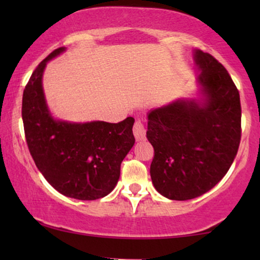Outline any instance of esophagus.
Here are the masks:
<instances>
[{
	"mask_svg": "<svg viewBox=\"0 0 260 260\" xmlns=\"http://www.w3.org/2000/svg\"><path fill=\"white\" fill-rule=\"evenodd\" d=\"M133 131H134L136 141H142L145 138V129H144L143 123H142L141 120H136V122H135Z\"/></svg>",
	"mask_w": 260,
	"mask_h": 260,
	"instance_id": "esophagus-1",
	"label": "esophagus"
}]
</instances>
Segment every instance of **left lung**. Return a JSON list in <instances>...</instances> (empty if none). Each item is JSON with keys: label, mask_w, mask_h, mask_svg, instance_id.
<instances>
[{"label": "left lung", "mask_w": 260, "mask_h": 260, "mask_svg": "<svg viewBox=\"0 0 260 260\" xmlns=\"http://www.w3.org/2000/svg\"><path fill=\"white\" fill-rule=\"evenodd\" d=\"M194 61L201 97L177 99L148 113L147 138L155 154L151 181L170 200H190L212 189L240 144V95L232 78L200 49L194 51Z\"/></svg>", "instance_id": "8db88e82"}]
</instances>
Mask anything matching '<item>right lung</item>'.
Instances as JSON below:
<instances>
[{"label": "right lung", "instance_id": "1", "mask_svg": "<svg viewBox=\"0 0 260 260\" xmlns=\"http://www.w3.org/2000/svg\"><path fill=\"white\" fill-rule=\"evenodd\" d=\"M53 51L39 63L22 97V120L28 149L38 169L59 193L78 200H97L111 193L120 163L135 144V119L71 123L54 119L42 88L49 60L65 52Z\"/></svg>", "mask_w": 260, "mask_h": 260}]
</instances>
